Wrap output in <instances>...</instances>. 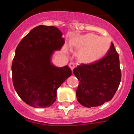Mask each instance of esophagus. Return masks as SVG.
<instances>
[{
	"label": "esophagus",
	"instance_id": "34e87169",
	"mask_svg": "<svg viewBox=\"0 0 134 134\" xmlns=\"http://www.w3.org/2000/svg\"><path fill=\"white\" fill-rule=\"evenodd\" d=\"M69 67L70 69H71L72 71V70L74 69V68H75V63H74L73 62H70V63H69Z\"/></svg>",
	"mask_w": 134,
	"mask_h": 134
}]
</instances>
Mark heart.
<instances>
[{"label": "heart", "instance_id": "1", "mask_svg": "<svg viewBox=\"0 0 134 134\" xmlns=\"http://www.w3.org/2000/svg\"><path fill=\"white\" fill-rule=\"evenodd\" d=\"M74 46L80 50L77 59L80 63L91 64L102 59L110 48L111 43L106 37L89 33L76 37Z\"/></svg>", "mask_w": 134, "mask_h": 134}]
</instances>
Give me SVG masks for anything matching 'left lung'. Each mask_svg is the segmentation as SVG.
<instances>
[{"mask_svg": "<svg viewBox=\"0 0 134 134\" xmlns=\"http://www.w3.org/2000/svg\"><path fill=\"white\" fill-rule=\"evenodd\" d=\"M79 81L78 102L87 108L96 107L111 100L121 80L119 56L113 43L106 56L91 64H81L73 70Z\"/></svg>", "mask_w": 134, "mask_h": 134, "instance_id": "8db88e82", "label": "left lung"}]
</instances>
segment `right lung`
Wrapping results in <instances>:
<instances>
[{
	"instance_id": "1",
	"label": "right lung",
	"mask_w": 134,
	"mask_h": 134,
	"mask_svg": "<svg viewBox=\"0 0 134 134\" xmlns=\"http://www.w3.org/2000/svg\"><path fill=\"white\" fill-rule=\"evenodd\" d=\"M62 32L53 26L35 27L17 45L12 65V81L20 98L34 108H47L56 100V91L72 74L66 65L51 63L54 51L65 43Z\"/></svg>"
}]
</instances>
